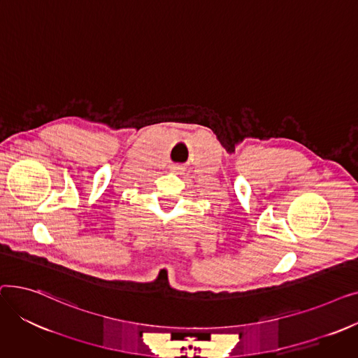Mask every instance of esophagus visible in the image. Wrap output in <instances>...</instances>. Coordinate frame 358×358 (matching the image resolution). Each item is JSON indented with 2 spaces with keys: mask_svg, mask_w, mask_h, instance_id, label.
<instances>
[{
  "mask_svg": "<svg viewBox=\"0 0 358 358\" xmlns=\"http://www.w3.org/2000/svg\"><path fill=\"white\" fill-rule=\"evenodd\" d=\"M173 169H174V171H177V169H178V166H173Z\"/></svg>",
  "mask_w": 358,
  "mask_h": 358,
  "instance_id": "obj_1",
  "label": "esophagus"
}]
</instances>
